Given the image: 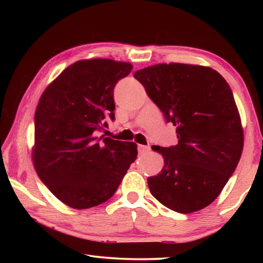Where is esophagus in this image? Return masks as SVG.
<instances>
[{
  "mask_svg": "<svg viewBox=\"0 0 263 263\" xmlns=\"http://www.w3.org/2000/svg\"><path fill=\"white\" fill-rule=\"evenodd\" d=\"M151 147L149 146H145V145H138V152H139V154H145L149 152Z\"/></svg>",
  "mask_w": 263,
  "mask_h": 263,
  "instance_id": "1",
  "label": "esophagus"
}]
</instances>
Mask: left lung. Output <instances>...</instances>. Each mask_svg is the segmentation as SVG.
Here are the masks:
<instances>
[{
  "label": "left lung",
  "mask_w": 263,
  "mask_h": 263,
  "mask_svg": "<svg viewBox=\"0 0 263 263\" xmlns=\"http://www.w3.org/2000/svg\"><path fill=\"white\" fill-rule=\"evenodd\" d=\"M135 78L176 126L179 139L153 147L164 166L147 179L151 194L180 213L204 209L219 196L242 153L241 121L229 83L215 69L185 64L154 65Z\"/></svg>",
  "instance_id": "obj_1"
}]
</instances>
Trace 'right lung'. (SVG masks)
Instances as JSON below:
<instances>
[{
	"label": "right lung",
	"mask_w": 263,
	"mask_h": 263,
	"mask_svg": "<svg viewBox=\"0 0 263 263\" xmlns=\"http://www.w3.org/2000/svg\"><path fill=\"white\" fill-rule=\"evenodd\" d=\"M131 69V64L109 59L77 61L39 100L34 168L66 205L89 209L108 201L137 159L135 142L96 137L115 121L114 88Z\"/></svg>",
	"instance_id": "right-lung-1"
}]
</instances>
